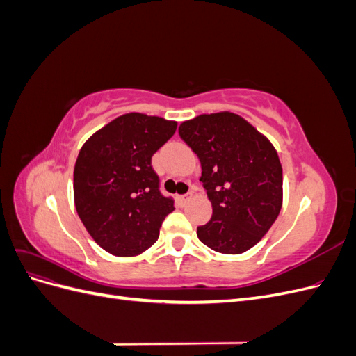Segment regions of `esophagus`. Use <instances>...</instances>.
<instances>
[{
	"instance_id": "obj_1",
	"label": "esophagus",
	"mask_w": 356,
	"mask_h": 356,
	"mask_svg": "<svg viewBox=\"0 0 356 356\" xmlns=\"http://www.w3.org/2000/svg\"><path fill=\"white\" fill-rule=\"evenodd\" d=\"M190 197H191V193H187V195L178 196V200H179V203H181V204H186V202H187V200H190Z\"/></svg>"
}]
</instances>
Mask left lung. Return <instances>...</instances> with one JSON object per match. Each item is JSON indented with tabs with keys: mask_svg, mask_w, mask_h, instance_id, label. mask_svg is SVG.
Wrapping results in <instances>:
<instances>
[{
	"mask_svg": "<svg viewBox=\"0 0 356 356\" xmlns=\"http://www.w3.org/2000/svg\"><path fill=\"white\" fill-rule=\"evenodd\" d=\"M179 136L202 165L212 203L197 238L221 254H242L261 241L282 208V166L268 139L241 115L222 111L182 122Z\"/></svg>",
	"mask_w": 356,
	"mask_h": 356,
	"instance_id": "left-lung-1",
	"label": "left lung"
}]
</instances>
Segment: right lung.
<instances>
[{
  "label": "right lung",
  "mask_w": 356,
  "mask_h": 356,
  "mask_svg": "<svg viewBox=\"0 0 356 356\" xmlns=\"http://www.w3.org/2000/svg\"><path fill=\"white\" fill-rule=\"evenodd\" d=\"M177 131V122L129 113L95 132L74 168V203L102 250L135 257L159 239L174 200L159 190L152 157Z\"/></svg>",
  "instance_id": "add662e5"
}]
</instances>
